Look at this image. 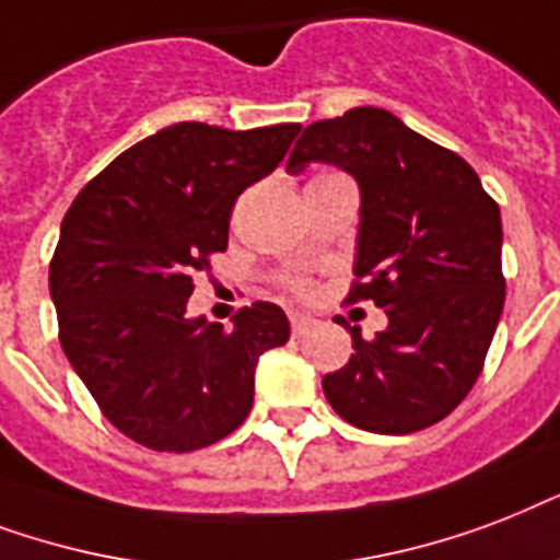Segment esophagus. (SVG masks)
<instances>
[{"mask_svg": "<svg viewBox=\"0 0 560 560\" xmlns=\"http://www.w3.org/2000/svg\"><path fill=\"white\" fill-rule=\"evenodd\" d=\"M312 324H315V320H312L310 315H301V312H294V315H292V332H294V336H301V332H306V329H310Z\"/></svg>", "mask_w": 560, "mask_h": 560, "instance_id": "obj_1", "label": "esophagus"}]
</instances>
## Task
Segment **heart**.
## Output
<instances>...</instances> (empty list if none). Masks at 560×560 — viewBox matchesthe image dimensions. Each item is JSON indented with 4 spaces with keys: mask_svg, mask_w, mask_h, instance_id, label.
Segmentation results:
<instances>
[{
    "mask_svg": "<svg viewBox=\"0 0 560 560\" xmlns=\"http://www.w3.org/2000/svg\"><path fill=\"white\" fill-rule=\"evenodd\" d=\"M285 289H292L298 294H306L312 289L310 280H303V277H285Z\"/></svg>",
    "mask_w": 560,
    "mask_h": 560,
    "instance_id": "heart-1",
    "label": "heart"
}]
</instances>
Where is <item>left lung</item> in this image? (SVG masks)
I'll return each mask as SVG.
<instances>
[{
    "label": "left lung",
    "mask_w": 560,
    "mask_h": 560,
    "mask_svg": "<svg viewBox=\"0 0 560 560\" xmlns=\"http://www.w3.org/2000/svg\"><path fill=\"white\" fill-rule=\"evenodd\" d=\"M310 163L357 177V283L348 298L388 315L374 339L348 327L357 353L324 376L329 406L380 435L432 427L470 394L500 324V207L465 160L383 107L312 122L285 172L301 175Z\"/></svg>",
    "instance_id": "8db88e82"
}]
</instances>
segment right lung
Segmentation results:
<instances>
[{"mask_svg":"<svg viewBox=\"0 0 560 560\" xmlns=\"http://www.w3.org/2000/svg\"><path fill=\"white\" fill-rule=\"evenodd\" d=\"M301 125L228 131L177 122L122 151L78 192L49 266L60 348L122 435L192 453L254 406L259 357L289 341L277 303L233 329L186 315L195 271L228 248L233 203L271 175Z\"/></svg>","mask_w":560,"mask_h":560,"instance_id":"obj_1","label":"right lung"}]
</instances>
